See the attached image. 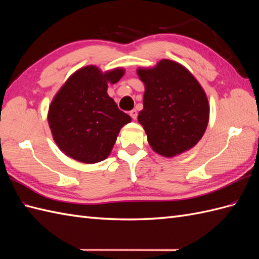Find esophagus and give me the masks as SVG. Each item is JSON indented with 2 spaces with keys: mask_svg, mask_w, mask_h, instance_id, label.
Returning <instances> with one entry per match:
<instances>
[{
  "mask_svg": "<svg viewBox=\"0 0 259 259\" xmlns=\"http://www.w3.org/2000/svg\"><path fill=\"white\" fill-rule=\"evenodd\" d=\"M129 114H130V117L133 118L134 120H136V119H137V117H138V112H137L136 110H131V111L129 112Z\"/></svg>",
  "mask_w": 259,
  "mask_h": 259,
  "instance_id": "obj_1",
  "label": "esophagus"
}]
</instances>
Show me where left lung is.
<instances>
[{
	"mask_svg": "<svg viewBox=\"0 0 259 259\" xmlns=\"http://www.w3.org/2000/svg\"><path fill=\"white\" fill-rule=\"evenodd\" d=\"M137 74L145 83L138 121L152 150L170 158L196 146L207 128L209 103L195 76L167 59L153 68H139Z\"/></svg>",
	"mask_w": 259,
	"mask_h": 259,
	"instance_id": "8db88e82",
	"label": "left lung"
}]
</instances>
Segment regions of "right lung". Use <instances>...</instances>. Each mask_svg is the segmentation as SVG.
<instances>
[{
	"label": "right lung",
	"instance_id": "obj_1",
	"mask_svg": "<svg viewBox=\"0 0 259 259\" xmlns=\"http://www.w3.org/2000/svg\"><path fill=\"white\" fill-rule=\"evenodd\" d=\"M123 74L122 68L102 72L87 65L54 96L48 121L64 155L83 163L100 162L110 155L120 129L131 121L107 93L108 83H117Z\"/></svg>",
	"mask_w": 259,
	"mask_h": 259
}]
</instances>
